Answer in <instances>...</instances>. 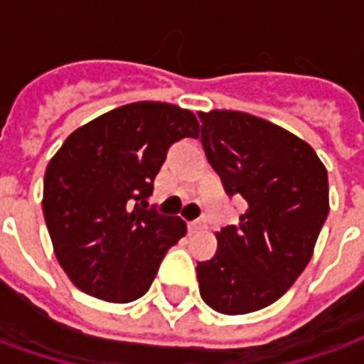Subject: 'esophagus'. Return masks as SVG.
<instances>
[{
    "label": "esophagus",
    "instance_id": "34e87169",
    "mask_svg": "<svg viewBox=\"0 0 364 364\" xmlns=\"http://www.w3.org/2000/svg\"><path fill=\"white\" fill-rule=\"evenodd\" d=\"M206 228V218L205 216H200L197 220L189 222V232L191 234H195V232H200V230Z\"/></svg>",
    "mask_w": 364,
    "mask_h": 364
}]
</instances>
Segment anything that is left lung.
<instances>
[{"mask_svg": "<svg viewBox=\"0 0 364 364\" xmlns=\"http://www.w3.org/2000/svg\"><path fill=\"white\" fill-rule=\"evenodd\" d=\"M200 142L228 197L247 205L197 265L200 296L228 316L273 304L304 271L329 213L328 171L289 130L237 111L200 112Z\"/></svg>", "mask_w": 364, "mask_h": 364, "instance_id": "left-lung-1", "label": "left lung"}]
</instances>
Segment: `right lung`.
Segmentation results:
<instances>
[{"mask_svg":"<svg viewBox=\"0 0 364 364\" xmlns=\"http://www.w3.org/2000/svg\"><path fill=\"white\" fill-rule=\"evenodd\" d=\"M198 120L175 105L130 103L68 136L44 173L43 213L56 259L75 287L132 302L156 279L187 224L148 205L167 150L197 138Z\"/></svg>","mask_w":364,"mask_h":364,"instance_id":"right-lung-1","label":"right lung"}]
</instances>
